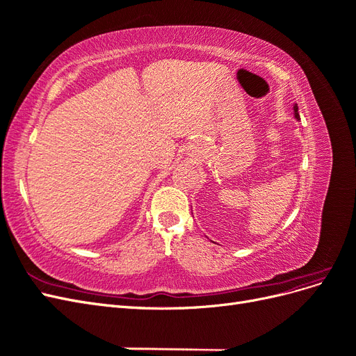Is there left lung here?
I'll return each mask as SVG.
<instances>
[{
    "label": "left lung",
    "mask_w": 356,
    "mask_h": 356,
    "mask_svg": "<svg viewBox=\"0 0 356 356\" xmlns=\"http://www.w3.org/2000/svg\"><path fill=\"white\" fill-rule=\"evenodd\" d=\"M294 114H296V118H297V120H300V115H298V106H297V104L294 105Z\"/></svg>",
    "instance_id": "obj_1"
}]
</instances>
